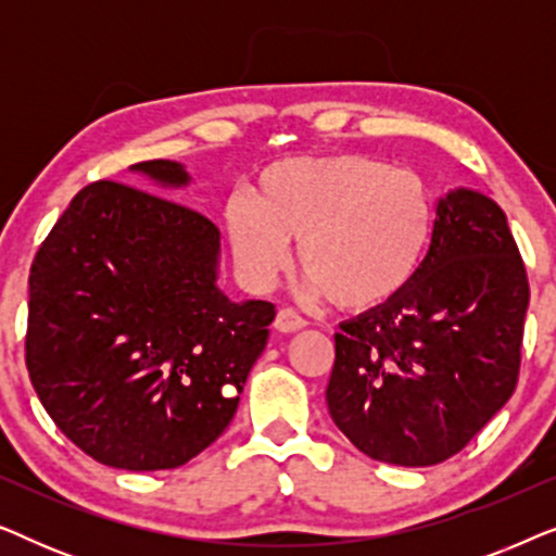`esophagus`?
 Masks as SVG:
<instances>
[{"label":"esophagus","instance_id":"esophagus-1","mask_svg":"<svg viewBox=\"0 0 556 556\" xmlns=\"http://www.w3.org/2000/svg\"><path fill=\"white\" fill-rule=\"evenodd\" d=\"M273 326H276V331H280V333H293V331H301L303 326H306V321H303V318L295 314L293 308H280Z\"/></svg>","mask_w":556,"mask_h":556}]
</instances>
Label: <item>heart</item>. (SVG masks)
Wrapping results in <instances>:
<instances>
[{
    "label": "heart",
    "mask_w": 556,
    "mask_h": 556,
    "mask_svg": "<svg viewBox=\"0 0 556 556\" xmlns=\"http://www.w3.org/2000/svg\"><path fill=\"white\" fill-rule=\"evenodd\" d=\"M225 227L242 276L261 291L291 268L295 240L314 291L344 311H375L420 276L435 204L415 172L375 156H295L265 166L253 200L232 197Z\"/></svg>",
    "instance_id": "b5f03b06"
}]
</instances>
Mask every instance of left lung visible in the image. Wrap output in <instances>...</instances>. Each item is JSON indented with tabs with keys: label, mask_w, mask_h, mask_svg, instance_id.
Returning <instances> with one entry per match:
<instances>
[{
	"label": "left lung",
	"mask_w": 556,
	"mask_h": 556,
	"mask_svg": "<svg viewBox=\"0 0 556 556\" xmlns=\"http://www.w3.org/2000/svg\"><path fill=\"white\" fill-rule=\"evenodd\" d=\"M397 301L341 324L326 405L369 458L435 466L468 445L514 394L529 283L504 210L455 187Z\"/></svg>",
	"instance_id": "1"
}]
</instances>
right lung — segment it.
<instances>
[{"label":"right lung","instance_id":"add662e5","mask_svg":"<svg viewBox=\"0 0 556 556\" xmlns=\"http://www.w3.org/2000/svg\"><path fill=\"white\" fill-rule=\"evenodd\" d=\"M159 189L187 166H128ZM219 230L143 189L73 197L29 273L27 369L52 422L121 470L179 468L215 443L268 344L276 308L219 288Z\"/></svg>","mask_w":556,"mask_h":556}]
</instances>
